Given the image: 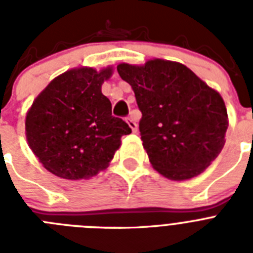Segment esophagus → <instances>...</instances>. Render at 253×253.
<instances>
[{"label": "esophagus", "mask_w": 253, "mask_h": 253, "mask_svg": "<svg viewBox=\"0 0 253 253\" xmlns=\"http://www.w3.org/2000/svg\"><path fill=\"white\" fill-rule=\"evenodd\" d=\"M126 123H128V125H129V126H130L131 131H133V133H137V131H138V125H137V123L134 122L133 118H128V119H126Z\"/></svg>", "instance_id": "34e87169"}]
</instances>
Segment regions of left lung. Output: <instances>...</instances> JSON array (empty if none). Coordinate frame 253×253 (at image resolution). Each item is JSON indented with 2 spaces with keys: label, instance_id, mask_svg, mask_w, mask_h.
Returning a JSON list of instances; mask_svg holds the SVG:
<instances>
[{
  "label": "left lung",
  "instance_id": "left-lung-1",
  "mask_svg": "<svg viewBox=\"0 0 253 253\" xmlns=\"http://www.w3.org/2000/svg\"><path fill=\"white\" fill-rule=\"evenodd\" d=\"M118 72L142 111L140 138L152 167L175 181L204 172L225 143L228 114L220 93L172 60L120 63Z\"/></svg>",
  "mask_w": 253,
  "mask_h": 253
}]
</instances>
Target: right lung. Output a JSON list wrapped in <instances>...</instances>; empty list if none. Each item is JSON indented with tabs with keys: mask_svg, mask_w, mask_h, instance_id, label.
Instances as JSON below:
<instances>
[{
	"mask_svg": "<svg viewBox=\"0 0 253 253\" xmlns=\"http://www.w3.org/2000/svg\"><path fill=\"white\" fill-rule=\"evenodd\" d=\"M113 67H78L49 82L26 113L28 144L45 169L66 180H82L104 171L131 133L111 115L101 86Z\"/></svg>",
	"mask_w": 253,
	"mask_h": 253,
	"instance_id": "right-lung-1",
	"label": "right lung"
}]
</instances>
